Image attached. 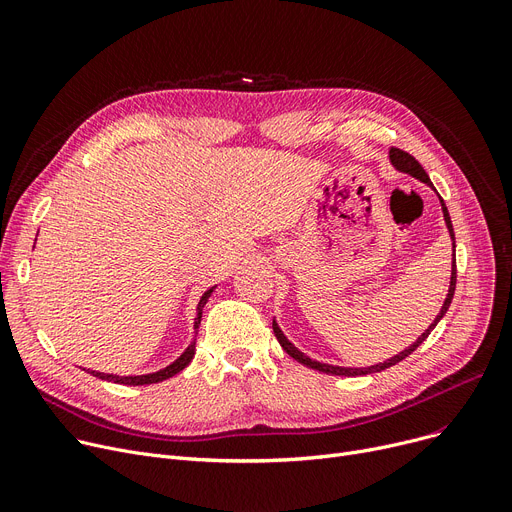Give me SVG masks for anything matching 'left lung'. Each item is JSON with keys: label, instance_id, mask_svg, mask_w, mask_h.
Wrapping results in <instances>:
<instances>
[{"label": "left lung", "instance_id": "1", "mask_svg": "<svg viewBox=\"0 0 512 512\" xmlns=\"http://www.w3.org/2000/svg\"><path fill=\"white\" fill-rule=\"evenodd\" d=\"M390 161H392V166H394L398 172L411 174L413 178H417V180H421V182H425V184H429V186L434 188L432 180H429V176L425 174V170L421 168L419 161H417L413 155H409L407 151H400V149L392 147V149H390ZM440 203H442L444 222H446V228H448V232H450V238H452V251H454V230H452L450 215H448V209H446V205H444L442 197H440ZM454 288H456V257L452 259V274H450V288H448V294H446V301H444V305H442L440 313L436 315V319L432 321V326H429V328H427V330L417 338V342H413L409 348H405V351L398 353L396 357H392V359H388V361H384V363L371 365V367H338V365H328V363L313 361V359H309L305 353H301L299 348L294 346L292 342H288V338L282 334V330H280V326L276 324V321L272 324V328H274V334H276V338H278L280 346L284 348V351H286L294 361H299V363H303V365H307V367H311V369H317V371H321V373H330V375H348V378H353V375H369V373H378V371H384V369H388V367H392V365L400 363L402 359H407V357L415 351V348H417V346H419V344L429 336V332H432V330L438 326V321L446 315V311H448V307H450V303H452V297H454Z\"/></svg>", "mask_w": 512, "mask_h": 512}]
</instances>
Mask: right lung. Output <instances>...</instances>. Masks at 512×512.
<instances>
[{
  "label": "right lung",
  "instance_id": "add662e5",
  "mask_svg": "<svg viewBox=\"0 0 512 512\" xmlns=\"http://www.w3.org/2000/svg\"><path fill=\"white\" fill-rule=\"evenodd\" d=\"M215 288V286H213ZM213 288H209L203 297H201V301H199V305H197V317H195V332H199V324H201V315H203V307H205V303H207V299L211 297V292H213ZM193 357H195V340L188 344V348L186 351L172 363V365H168V367H164V369H159V371H155V373H147V375H114V373H101V371H91L95 378H99V380H107V382H114V384H124V386H145V384H157V382H164V380H168V378H172V375H176V373H180L188 363L193 361Z\"/></svg>",
  "mask_w": 512,
  "mask_h": 512
}]
</instances>
